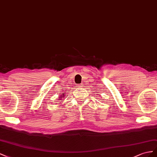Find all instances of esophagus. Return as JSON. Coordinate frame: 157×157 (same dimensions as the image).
Masks as SVG:
<instances>
[{
	"instance_id": "1",
	"label": "esophagus",
	"mask_w": 157,
	"mask_h": 157,
	"mask_svg": "<svg viewBox=\"0 0 157 157\" xmlns=\"http://www.w3.org/2000/svg\"><path fill=\"white\" fill-rule=\"evenodd\" d=\"M79 87H82V85L81 84V85H79V86H78Z\"/></svg>"
}]
</instances>
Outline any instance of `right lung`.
I'll use <instances>...</instances> for the list:
<instances>
[{
  "mask_svg": "<svg viewBox=\"0 0 157 157\" xmlns=\"http://www.w3.org/2000/svg\"><path fill=\"white\" fill-rule=\"evenodd\" d=\"M64 95V93H63V95H61V96H60V97H63Z\"/></svg>",
  "mask_w": 157,
  "mask_h": 157,
  "instance_id": "add662e5",
  "label": "right lung"
}]
</instances>
